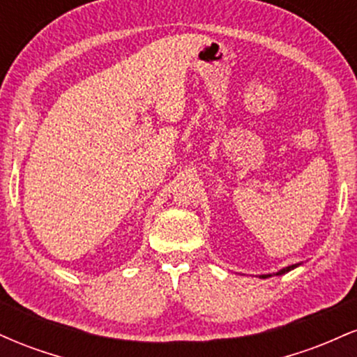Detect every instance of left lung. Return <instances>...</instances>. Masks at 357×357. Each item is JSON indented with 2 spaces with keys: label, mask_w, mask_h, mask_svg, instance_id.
Wrapping results in <instances>:
<instances>
[{
  "label": "left lung",
  "mask_w": 357,
  "mask_h": 357,
  "mask_svg": "<svg viewBox=\"0 0 357 357\" xmlns=\"http://www.w3.org/2000/svg\"><path fill=\"white\" fill-rule=\"evenodd\" d=\"M302 264H294V265H289V267H284V268H280L278 270V272H275V273H264V275H258L260 278H268V277H273V275H284V273H287V272H290V270H294V268H297V267H301Z\"/></svg>",
  "instance_id": "left-lung-1"
}]
</instances>
